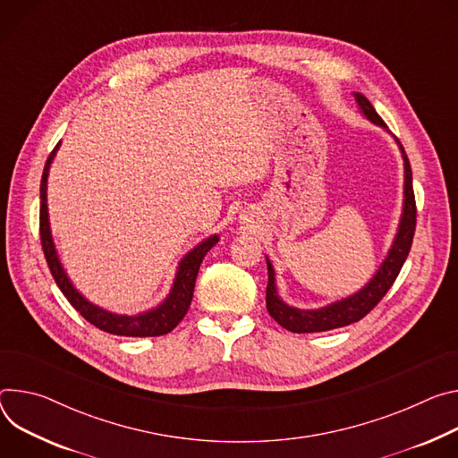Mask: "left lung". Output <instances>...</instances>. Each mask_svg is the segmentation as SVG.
<instances>
[{"label":"left lung","mask_w":458,"mask_h":458,"mask_svg":"<svg viewBox=\"0 0 458 458\" xmlns=\"http://www.w3.org/2000/svg\"><path fill=\"white\" fill-rule=\"evenodd\" d=\"M354 99L362 111V114L373 122L378 127L387 129L384 120L377 114L373 109L371 101L360 94L354 92ZM402 158H403V209H402V218L398 224L396 236L393 240V245L387 252L386 260L378 267V271L373 275V278L359 291L347 298H342L338 301L329 303L326 308L320 310H298L285 303L276 291V282H275V269L267 260V289H266V306L269 315L287 331L293 333H318V331H329L336 327L349 326L352 322L362 320L377 303L384 298V294L389 291L393 282L396 280L405 259L410 255V249L413 243L415 236V227H417V206H415V192H413V174H411V165L408 160V155L402 147V143L396 140Z\"/></svg>","instance_id":"8db88e82"}]
</instances>
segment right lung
<instances>
[{
	"instance_id": "1",
	"label": "right lung",
	"mask_w": 458,
	"mask_h": 458,
	"mask_svg": "<svg viewBox=\"0 0 458 458\" xmlns=\"http://www.w3.org/2000/svg\"><path fill=\"white\" fill-rule=\"evenodd\" d=\"M60 143L55 147V150L50 152L45 169H43V176H41V185H39V236H41V247L45 252V260L48 264L50 273H53L58 287L62 289V293L65 294V298L71 301V306L92 326H96L98 329L111 333V335H118V336H162L171 333L180 322L182 318L187 315L191 300H192V291H194V282L198 276V269L201 266L203 257L208 255L209 249H213L218 242V236L213 234L209 238H206L203 242H199L194 249H191L187 255L180 260L171 293L167 294V298L157 306L155 310H148L145 313L134 315V317H127V315H114L111 311L101 310L98 306H94L92 301H89L83 294H80L76 291V287L72 285V282L69 280L60 259L58 252L53 242V234H50V225H48V209H47V178H48V169L50 164H53L56 150H58Z\"/></svg>"
}]
</instances>
